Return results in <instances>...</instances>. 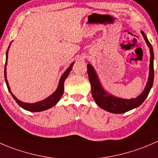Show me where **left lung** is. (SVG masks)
I'll use <instances>...</instances> for the list:
<instances>
[{"instance_id":"obj_1","label":"left lung","mask_w":158,"mask_h":158,"mask_svg":"<svg viewBox=\"0 0 158 158\" xmlns=\"http://www.w3.org/2000/svg\"><path fill=\"white\" fill-rule=\"evenodd\" d=\"M141 34L150 48L151 53V59H150V71L148 81L143 91L136 98L131 99H123V98H117L111 94H109L107 92L104 90L101 86V82L98 79V75L95 72L94 69L90 64H87V74L88 78L90 81V86H91V94L96 104L104 110L114 114H122L129 111L135 107H139L142 103L144 101L151 90L154 82V51L151 46V43L148 40V37L145 35L144 32L141 31Z\"/></svg>"}]
</instances>
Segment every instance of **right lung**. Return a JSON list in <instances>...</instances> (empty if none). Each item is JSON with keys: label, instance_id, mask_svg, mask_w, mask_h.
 I'll list each match as a JSON object with an SVG mask.
<instances>
[{"label": "right lung", "instance_id": "right-lung-1", "mask_svg": "<svg viewBox=\"0 0 158 158\" xmlns=\"http://www.w3.org/2000/svg\"><path fill=\"white\" fill-rule=\"evenodd\" d=\"M10 48V46H9ZM8 48V49H9ZM7 54H8V51H7L6 52V63H5V68H4V77H5V82L7 84V89H8L9 92L11 94L12 97H13L14 99L15 100V101L17 102V104L21 107L22 108H24V110H28V111H31V112H39V111H43V110H48V109L51 108L53 106L55 105L57 102L59 101V100L61 98L62 94H64V81L65 79L68 77V74H70L71 72V69L73 68V65H74V63H72L71 64V66L66 70L64 73L63 74V75L61 76L60 77V81H59V84H58V87H57V90L52 94L50 97H48V98L46 99L43 100L41 101H39V102L37 103H34V104H29V103H24L22 101H19L13 94L11 93L10 91V87H9V84L8 82H7V73H6V65H7Z\"/></svg>", "mask_w": 158, "mask_h": 158}]
</instances>
